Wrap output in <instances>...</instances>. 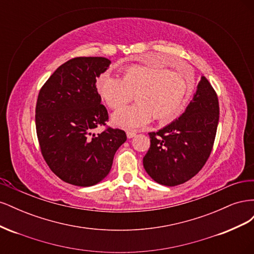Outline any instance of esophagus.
<instances>
[{
    "label": "esophagus",
    "instance_id": "obj_1",
    "mask_svg": "<svg viewBox=\"0 0 254 254\" xmlns=\"http://www.w3.org/2000/svg\"><path fill=\"white\" fill-rule=\"evenodd\" d=\"M126 134H127L128 139H131V137H133V136L136 134V132H135V131H132V130H127Z\"/></svg>",
    "mask_w": 254,
    "mask_h": 254
}]
</instances>
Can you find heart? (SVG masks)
Wrapping results in <instances>:
<instances>
[{
	"label": "heart",
	"mask_w": 254,
	"mask_h": 254,
	"mask_svg": "<svg viewBox=\"0 0 254 254\" xmlns=\"http://www.w3.org/2000/svg\"><path fill=\"white\" fill-rule=\"evenodd\" d=\"M96 87L103 101L112 109L122 108L135 95V105L112 115L115 126L133 129L147 124L152 115L161 124L179 118L193 93L195 79L190 71L135 64L126 68L122 79L102 75Z\"/></svg>",
	"instance_id": "1"
}]
</instances>
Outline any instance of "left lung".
<instances>
[{
  "label": "left lung",
  "instance_id": "left-lung-1",
  "mask_svg": "<svg viewBox=\"0 0 254 254\" xmlns=\"http://www.w3.org/2000/svg\"><path fill=\"white\" fill-rule=\"evenodd\" d=\"M219 121L216 92L204 76L180 118L149 132L150 147L143 165L151 179L166 187L189 181L209 159Z\"/></svg>",
  "mask_w": 254,
  "mask_h": 254
}]
</instances>
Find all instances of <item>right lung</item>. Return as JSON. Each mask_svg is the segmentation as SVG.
<instances>
[{"mask_svg":"<svg viewBox=\"0 0 254 254\" xmlns=\"http://www.w3.org/2000/svg\"><path fill=\"white\" fill-rule=\"evenodd\" d=\"M110 64L105 57L73 58L51 75L38 95L36 130L42 156L54 174L73 186L101 182L127 140L121 129L92 132L108 121L96 78Z\"/></svg>","mask_w":254,"mask_h":254,"instance_id":"1","label":"right lung"}]
</instances>
